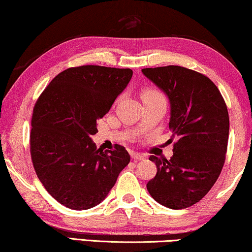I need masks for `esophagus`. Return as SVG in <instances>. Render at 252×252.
Listing matches in <instances>:
<instances>
[{
    "label": "esophagus",
    "instance_id": "34e87169",
    "mask_svg": "<svg viewBox=\"0 0 252 252\" xmlns=\"http://www.w3.org/2000/svg\"><path fill=\"white\" fill-rule=\"evenodd\" d=\"M130 157H132V159L133 160H135V161H137V160H143L144 157L143 155H140V154H136V153H132V155H130Z\"/></svg>",
    "mask_w": 252,
    "mask_h": 252
}]
</instances>
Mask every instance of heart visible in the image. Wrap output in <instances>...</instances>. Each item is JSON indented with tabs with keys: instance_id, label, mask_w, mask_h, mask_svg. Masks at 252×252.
<instances>
[{
	"instance_id": "1",
	"label": "heart",
	"mask_w": 252,
	"mask_h": 252,
	"mask_svg": "<svg viewBox=\"0 0 252 252\" xmlns=\"http://www.w3.org/2000/svg\"><path fill=\"white\" fill-rule=\"evenodd\" d=\"M142 96H163L159 91H156V89H148V91L143 92Z\"/></svg>"
}]
</instances>
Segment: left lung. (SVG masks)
Segmentation results:
<instances>
[{
  "instance_id": "left-lung-1",
  "label": "left lung",
  "mask_w": 252,
  "mask_h": 252,
  "mask_svg": "<svg viewBox=\"0 0 252 252\" xmlns=\"http://www.w3.org/2000/svg\"><path fill=\"white\" fill-rule=\"evenodd\" d=\"M142 72L168 96V127L178 139L170 159L149 157L157 173L147 189L166 208H189L208 194L225 164L229 134L225 99L206 75L194 70L167 65Z\"/></svg>"
}]
</instances>
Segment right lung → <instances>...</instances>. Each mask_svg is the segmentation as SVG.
Here are the masks:
<instances>
[{
    "label": "right lung",
    "mask_w": 252,
    "mask_h": 252,
    "mask_svg": "<svg viewBox=\"0 0 252 252\" xmlns=\"http://www.w3.org/2000/svg\"><path fill=\"white\" fill-rule=\"evenodd\" d=\"M133 75L130 68L70 67L39 96L32 115L30 150L47 191L68 209L94 208L106 197L130 157L125 148L97 149L91 139Z\"/></svg>",
    "instance_id": "right-lung-1"
}]
</instances>
